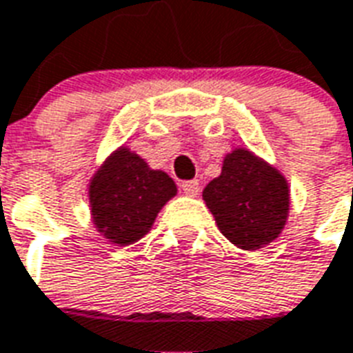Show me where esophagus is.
Segmentation results:
<instances>
[{
    "label": "esophagus",
    "mask_w": 353,
    "mask_h": 353,
    "mask_svg": "<svg viewBox=\"0 0 353 353\" xmlns=\"http://www.w3.org/2000/svg\"><path fill=\"white\" fill-rule=\"evenodd\" d=\"M181 189L185 190V194L196 196L198 192H200V183H198L196 179H192V181H183V183H181Z\"/></svg>",
    "instance_id": "34e87169"
}]
</instances>
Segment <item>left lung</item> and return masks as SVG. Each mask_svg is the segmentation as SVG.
I'll return each instance as SVG.
<instances>
[{"label": "left lung", "mask_w": 353, "mask_h": 353, "mask_svg": "<svg viewBox=\"0 0 353 353\" xmlns=\"http://www.w3.org/2000/svg\"><path fill=\"white\" fill-rule=\"evenodd\" d=\"M216 226L243 250L262 249L283 232L290 211L284 176L252 151L224 157L223 172L202 192Z\"/></svg>", "instance_id": "8db88e82"}]
</instances>
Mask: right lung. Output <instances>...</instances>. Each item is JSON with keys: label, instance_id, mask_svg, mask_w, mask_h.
<instances>
[{"label": "right lung", "instance_id": "add662e5", "mask_svg": "<svg viewBox=\"0 0 353 353\" xmlns=\"http://www.w3.org/2000/svg\"><path fill=\"white\" fill-rule=\"evenodd\" d=\"M176 192L168 174L151 170L142 157L123 145L91 177V216L108 241L130 245L150 232L159 211Z\"/></svg>", "mask_w": 353, "mask_h": 353}]
</instances>
